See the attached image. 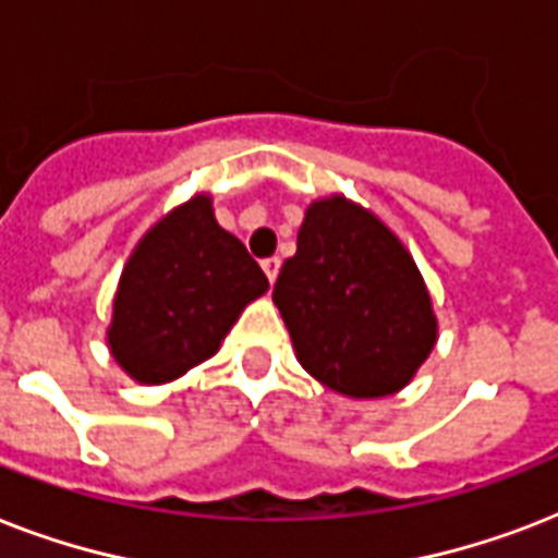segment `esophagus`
Segmentation results:
<instances>
[{
  "label": "esophagus",
  "mask_w": 558,
  "mask_h": 558,
  "mask_svg": "<svg viewBox=\"0 0 558 558\" xmlns=\"http://www.w3.org/2000/svg\"><path fill=\"white\" fill-rule=\"evenodd\" d=\"M260 266H263V271H266L269 283H275V280H278V271H280V257H266Z\"/></svg>",
  "instance_id": "34e87169"
}]
</instances>
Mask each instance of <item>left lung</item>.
I'll return each mask as SVG.
<instances>
[{
  "instance_id": "8db88e82",
  "label": "left lung",
  "mask_w": 558,
  "mask_h": 558,
  "mask_svg": "<svg viewBox=\"0 0 558 558\" xmlns=\"http://www.w3.org/2000/svg\"><path fill=\"white\" fill-rule=\"evenodd\" d=\"M271 301L298 362L353 399L405 388L437 341L414 257L379 217L344 196L306 208L298 252L283 263Z\"/></svg>"
}]
</instances>
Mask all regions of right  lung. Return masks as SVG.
Wrapping results in <instances>:
<instances>
[{"label": "right lung", "instance_id": "obj_1", "mask_svg": "<svg viewBox=\"0 0 558 558\" xmlns=\"http://www.w3.org/2000/svg\"><path fill=\"white\" fill-rule=\"evenodd\" d=\"M269 289L245 245L199 193L161 217L130 254L107 341L135 381L161 385L210 359L245 306Z\"/></svg>", "mask_w": 558, "mask_h": 558}]
</instances>
